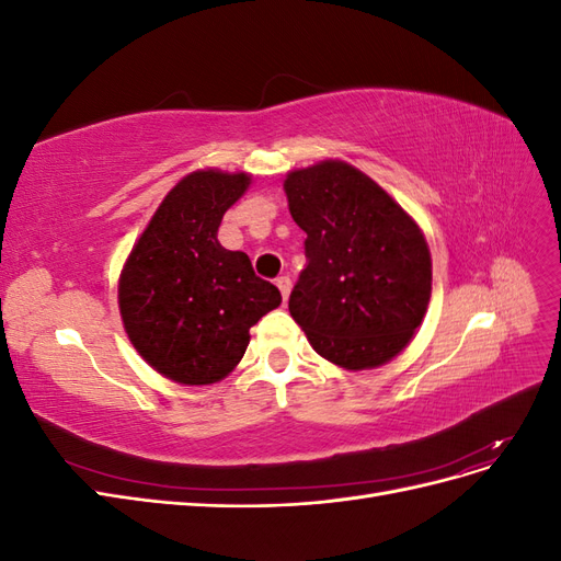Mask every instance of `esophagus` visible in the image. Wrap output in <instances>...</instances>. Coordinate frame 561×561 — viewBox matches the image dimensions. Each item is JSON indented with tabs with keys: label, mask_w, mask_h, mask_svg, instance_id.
<instances>
[{
	"label": "esophagus",
	"mask_w": 561,
	"mask_h": 561,
	"mask_svg": "<svg viewBox=\"0 0 561 561\" xmlns=\"http://www.w3.org/2000/svg\"><path fill=\"white\" fill-rule=\"evenodd\" d=\"M276 285H278V290H280V295H283V301H287V297H290V290H293V280H290V276H280V278H276Z\"/></svg>",
	"instance_id": "esophagus-1"
}]
</instances>
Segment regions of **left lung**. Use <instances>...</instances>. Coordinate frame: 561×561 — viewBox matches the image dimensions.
<instances>
[{
  "label": "left lung",
  "mask_w": 561,
  "mask_h": 561,
  "mask_svg": "<svg viewBox=\"0 0 561 561\" xmlns=\"http://www.w3.org/2000/svg\"><path fill=\"white\" fill-rule=\"evenodd\" d=\"M283 190L307 233V268L290 316L322 358L375 369L412 342L433 290L431 250L400 203L358 168L325 159L285 175Z\"/></svg>",
  "instance_id": "left-lung-1"
}]
</instances>
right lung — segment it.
I'll use <instances>...</instances> for the list:
<instances>
[{"instance_id":"add662e5","label":"right lung","mask_w":561,"mask_h":561,"mask_svg":"<svg viewBox=\"0 0 561 561\" xmlns=\"http://www.w3.org/2000/svg\"><path fill=\"white\" fill-rule=\"evenodd\" d=\"M252 182L203 168L165 194L118 276V311L133 348L182 386L222 381L241 363L250 328L280 307L250 257L217 241L225 213Z\"/></svg>"}]
</instances>
